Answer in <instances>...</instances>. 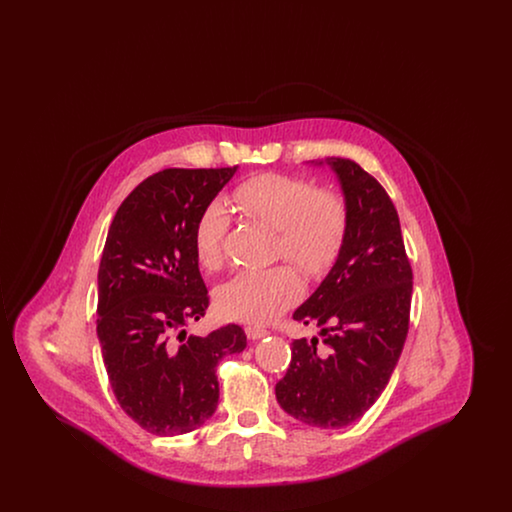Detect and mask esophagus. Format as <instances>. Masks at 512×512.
<instances>
[{
	"label": "esophagus",
	"mask_w": 512,
	"mask_h": 512,
	"mask_svg": "<svg viewBox=\"0 0 512 512\" xmlns=\"http://www.w3.org/2000/svg\"><path fill=\"white\" fill-rule=\"evenodd\" d=\"M245 334H247L249 340H261V338L267 336L268 332L267 330H263V328H257V326H247V328H245Z\"/></svg>",
	"instance_id": "obj_1"
}]
</instances>
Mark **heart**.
<instances>
[{
	"mask_svg": "<svg viewBox=\"0 0 512 512\" xmlns=\"http://www.w3.org/2000/svg\"><path fill=\"white\" fill-rule=\"evenodd\" d=\"M232 205L244 217L276 230V257H284L305 276H320L334 265L347 232V203L334 190H317L301 176L267 172L238 184ZM228 217L220 205H209L195 222L197 263L207 270L222 265V242ZM301 284L292 268L242 270L226 280L215 295L222 317L247 324H267L292 307Z\"/></svg>",
	"mask_w": 512,
	"mask_h": 512,
	"instance_id": "heart-1",
	"label": "heart"
}]
</instances>
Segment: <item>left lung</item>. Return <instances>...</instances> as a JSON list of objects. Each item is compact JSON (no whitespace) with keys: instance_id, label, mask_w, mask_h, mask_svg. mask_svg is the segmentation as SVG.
<instances>
[{"instance_id":"8db88e82","label":"left lung","mask_w":512,"mask_h":512,"mask_svg":"<svg viewBox=\"0 0 512 512\" xmlns=\"http://www.w3.org/2000/svg\"><path fill=\"white\" fill-rule=\"evenodd\" d=\"M326 161L347 203V232L336 265L293 313L303 324H317L322 341H292V363L276 384V399L309 426L343 428L390 382L409 332L413 268L382 184L351 159Z\"/></svg>"}]
</instances>
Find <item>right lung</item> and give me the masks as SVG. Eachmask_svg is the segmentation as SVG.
<instances>
[{"label": "right lung", "mask_w": 512, "mask_h": 512, "mask_svg": "<svg viewBox=\"0 0 512 512\" xmlns=\"http://www.w3.org/2000/svg\"><path fill=\"white\" fill-rule=\"evenodd\" d=\"M236 169L155 172L122 201L107 232L98 272L101 355L122 411L155 436L188 434L211 418L217 365L247 345L238 324L205 338L186 332L209 307L195 222Z\"/></svg>", "instance_id": "add662e5"}]
</instances>
